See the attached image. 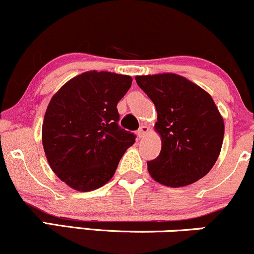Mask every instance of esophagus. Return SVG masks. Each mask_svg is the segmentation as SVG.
Returning a JSON list of instances; mask_svg holds the SVG:
<instances>
[{"instance_id": "1", "label": "esophagus", "mask_w": 254, "mask_h": 254, "mask_svg": "<svg viewBox=\"0 0 254 254\" xmlns=\"http://www.w3.org/2000/svg\"><path fill=\"white\" fill-rule=\"evenodd\" d=\"M148 132H149V127H145V125H142V127L138 129V131H137V136H138L139 138H143Z\"/></svg>"}]
</instances>
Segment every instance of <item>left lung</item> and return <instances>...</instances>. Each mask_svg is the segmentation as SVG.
Returning a JSON list of instances; mask_svg holds the SVG:
<instances>
[{
  "instance_id": "left-lung-1",
  "label": "left lung",
  "mask_w": 254,
  "mask_h": 254,
  "mask_svg": "<svg viewBox=\"0 0 254 254\" xmlns=\"http://www.w3.org/2000/svg\"><path fill=\"white\" fill-rule=\"evenodd\" d=\"M156 107L161 151L148 161L155 182L170 188L196 183L214 167L222 148L224 123L211 95L173 72L136 76Z\"/></svg>"
}]
</instances>
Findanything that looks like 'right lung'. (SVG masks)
<instances>
[{
	"instance_id": "right-lung-1",
	"label": "right lung",
	"mask_w": 254,
	"mask_h": 254,
	"mask_svg": "<svg viewBox=\"0 0 254 254\" xmlns=\"http://www.w3.org/2000/svg\"><path fill=\"white\" fill-rule=\"evenodd\" d=\"M132 78L111 71L82 72L51 98L42 142L51 170L76 191L97 190L113 177L135 135L118 127L117 104Z\"/></svg>"
}]
</instances>
